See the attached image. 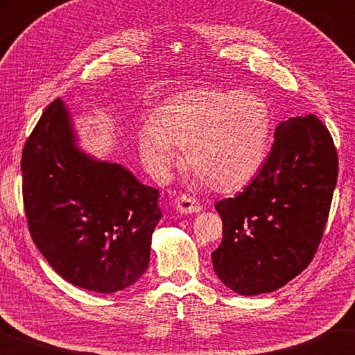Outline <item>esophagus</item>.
<instances>
[{
    "label": "esophagus",
    "mask_w": 355,
    "mask_h": 355,
    "mask_svg": "<svg viewBox=\"0 0 355 355\" xmlns=\"http://www.w3.org/2000/svg\"><path fill=\"white\" fill-rule=\"evenodd\" d=\"M174 207H176V211L179 214H185V216H187V214H198L202 209L200 202L189 195L178 196L176 201H174Z\"/></svg>",
    "instance_id": "34e87169"
}]
</instances>
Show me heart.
Returning <instances> with one entry per match:
<instances>
[{"instance_id": "b5f03b06", "label": "heart", "mask_w": 355, "mask_h": 355, "mask_svg": "<svg viewBox=\"0 0 355 355\" xmlns=\"http://www.w3.org/2000/svg\"><path fill=\"white\" fill-rule=\"evenodd\" d=\"M272 135V112L248 91L200 88L168 97L155 124L138 130V149L157 176H168L185 150L193 173L209 187L232 193L263 166Z\"/></svg>"}]
</instances>
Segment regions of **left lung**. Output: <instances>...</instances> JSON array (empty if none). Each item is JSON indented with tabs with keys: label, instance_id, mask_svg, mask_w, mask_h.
I'll list each match as a JSON object with an SVG mask.
<instances>
[{
	"label": "left lung",
	"instance_id": "left-lung-1",
	"mask_svg": "<svg viewBox=\"0 0 355 355\" xmlns=\"http://www.w3.org/2000/svg\"><path fill=\"white\" fill-rule=\"evenodd\" d=\"M275 143L258 176L234 198L216 205L223 239L212 264L241 295L272 293L315 257L338 178V157L318 116L277 125Z\"/></svg>",
	"mask_w": 355,
	"mask_h": 355
}]
</instances>
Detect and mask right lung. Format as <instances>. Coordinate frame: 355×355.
Instances as JSON below:
<instances>
[{
	"label": "right lung",
	"mask_w": 355,
	"mask_h": 355,
	"mask_svg": "<svg viewBox=\"0 0 355 355\" xmlns=\"http://www.w3.org/2000/svg\"><path fill=\"white\" fill-rule=\"evenodd\" d=\"M23 205L39 252L75 286L110 294L149 266L159 190L78 146L61 98L45 108L21 154Z\"/></svg>",
	"instance_id": "add662e5"
}]
</instances>
